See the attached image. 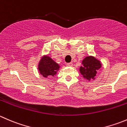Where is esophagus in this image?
<instances>
[{"label": "esophagus", "instance_id": "34e87169", "mask_svg": "<svg viewBox=\"0 0 127 127\" xmlns=\"http://www.w3.org/2000/svg\"><path fill=\"white\" fill-rule=\"evenodd\" d=\"M67 66H69V67H72L73 66L72 63H67Z\"/></svg>", "mask_w": 127, "mask_h": 127}]
</instances>
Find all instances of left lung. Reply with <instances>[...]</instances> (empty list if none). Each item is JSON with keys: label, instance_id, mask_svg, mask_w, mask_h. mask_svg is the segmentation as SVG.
<instances>
[{"label": "left lung", "instance_id": "1", "mask_svg": "<svg viewBox=\"0 0 127 127\" xmlns=\"http://www.w3.org/2000/svg\"><path fill=\"white\" fill-rule=\"evenodd\" d=\"M82 66H80V72L84 79L88 81L94 80L96 75L97 71L101 67V63L94 56H87L83 60Z\"/></svg>", "mask_w": 127, "mask_h": 127}]
</instances>
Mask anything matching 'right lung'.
Returning <instances> with one entry per match:
<instances>
[{
  "instance_id": "right-lung-1",
  "label": "right lung",
  "mask_w": 127,
  "mask_h": 127,
  "mask_svg": "<svg viewBox=\"0 0 127 127\" xmlns=\"http://www.w3.org/2000/svg\"><path fill=\"white\" fill-rule=\"evenodd\" d=\"M60 67L58 64L48 56H43L38 65L39 72L45 78L55 76Z\"/></svg>"
}]
</instances>
